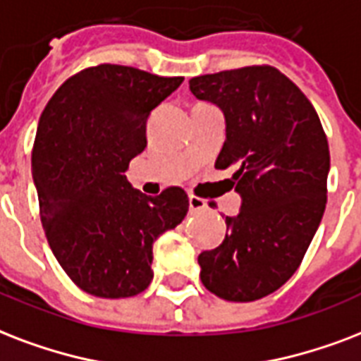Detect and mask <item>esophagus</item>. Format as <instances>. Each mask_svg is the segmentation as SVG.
Masks as SVG:
<instances>
[{"instance_id":"esophagus-1","label":"esophagus","mask_w":361,"mask_h":361,"mask_svg":"<svg viewBox=\"0 0 361 361\" xmlns=\"http://www.w3.org/2000/svg\"><path fill=\"white\" fill-rule=\"evenodd\" d=\"M188 203H190V211L192 212H200V211H205L207 209L205 201L201 200V197H195V195H190Z\"/></svg>"}]
</instances>
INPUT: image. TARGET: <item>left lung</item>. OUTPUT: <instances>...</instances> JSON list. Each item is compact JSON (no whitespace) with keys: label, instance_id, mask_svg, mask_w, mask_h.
<instances>
[{"label":"left lung","instance_id":"left-lung-1","mask_svg":"<svg viewBox=\"0 0 361 361\" xmlns=\"http://www.w3.org/2000/svg\"><path fill=\"white\" fill-rule=\"evenodd\" d=\"M201 102L224 113L226 141L214 167L235 169L241 211L226 216L222 245L200 254L201 282L228 301H256L294 275L328 197L329 149L317 111L271 66L190 80Z\"/></svg>","mask_w":361,"mask_h":361}]
</instances>
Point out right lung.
Returning <instances> with one entry per match:
<instances>
[{"label":"right lung","mask_w":361,"mask_h":361,"mask_svg":"<svg viewBox=\"0 0 361 361\" xmlns=\"http://www.w3.org/2000/svg\"><path fill=\"white\" fill-rule=\"evenodd\" d=\"M183 77L128 66L88 67L56 90L39 118L32 173L44 235L86 294H141L152 281V245L183 222L188 195L149 197L124 171L147 147V118Z\"/></svg>","instance_id":"add662e5"}]
</instances>
